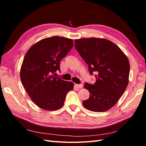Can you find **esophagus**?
I'll use <instances>...</instances> for the list:
<instances>
[{
  "label": "esophagus",
  "mask_w": 146,
  "mask_h": 146,
  "mask_svg": "<svg viewBox=\"0 0 146 146\" xmlns=\"http://www.w3.org/2000/svg\"><path fill=\"white\" fill-rule=\"evenodd\" d=\"M75 86L77 88H82L83 87V85L82 84H76V85H75Z\"/></svg>",
  "instance_id": "obj_1"
}]
</instances>
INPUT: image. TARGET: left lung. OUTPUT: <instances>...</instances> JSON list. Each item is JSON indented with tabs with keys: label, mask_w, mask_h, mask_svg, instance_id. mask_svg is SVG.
<instances>
[{
	"label": "left lung",
	"mask_w": 146,
	"mask_h": 146,
	"mask_svg": "<svg viewBox=\"0 0 146 146\" xmlns=\"http://www.w3.org/2000/svg\"><path fill=\"white\" fill-rule=\"evenodd\" d=\"M75 47L88 64L91 75H95L94 85L85 83L90 96L83 101L88 110L107 111L115 105L129 83L130 63L127 56L115 44L103 38L75 39Z\"/></svg>",
	"instance_id": "8db88e82"
}]
</instances>
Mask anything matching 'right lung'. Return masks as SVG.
<instances>
[{"mask_svg": "<svg viewBox=\"0 0 146 146\" xmlns=\"http://www.w3.org/2000/svg\"><path fill=\"white\" fill-rule=\"evenodd\" d=\"M74 46L71 39L58 36L44 38L26 53L20 70L22 83L30 99L43 110L54 111L64 105L74 83L54 77L60 61Z\"/></svg>", "mask_w": 146, "mask_h": 146, "instance_id": "add662e5", "label": "right lung"}]
</instances>
